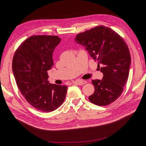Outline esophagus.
<instances>
[{
	"mask_svg": "<svg viewBox=\"0 0 146 146\" xmlns=\"http://www.w3.org/2000/svg\"><path fill=\"white\" fill-rule=\"evenodd\" d=\"M73 83H76L78 85H84V84L86 83L87 82L85 81V80H76Z\"/></svg>",
	"mask_w": 146,
	"mask_h": 146,
	"instance_id": "34e87169",
	"label": "esophagus"
}]
</instances>
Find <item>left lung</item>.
<instances>
[{
    "mask_svg": "<svg viewBox=\"0 0 146 146\" xmlns=\"http://www.w3.org/2000/svg\"><path fill=\"white\" fill-rule=\"evenodd\" d=\"M78 44L83 46L92 58L102 64V80L92 81L94 93L89 100L99 106L108 105L121 95L128 78L131 55L123 38L111 28L98 26L76 35Z\"/></svg>",
    "mask_w": 146,
    "mask_h": 146,
    "instance_id": "1",
    "label": "left lung"
}]
</instances>
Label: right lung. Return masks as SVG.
Listing matches in <instances>:
<instances>
[{
    "label": "right lung",
    "mask_w": 146,
    "mask_h": 146,
    "mask_svg": "<svg viewBox=\"0 0 146 146\" xmlns=\"http://www.w3.org/2000/svg\"><path fill=\"white\" fill-rule=\"evenodd\" d=\"M61 41L57 36L34 35L15 51L12 70L27 102L38 110L51 112L64 101L67 87L51 84L47 71L54 64L52 53Z\"/></svg>",
    "instance_id": "1"
}]
</instances>
